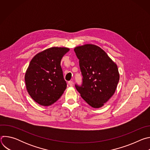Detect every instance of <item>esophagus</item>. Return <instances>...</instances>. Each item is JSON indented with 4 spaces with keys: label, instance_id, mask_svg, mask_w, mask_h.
I'll list each match as a JSON object with an SVG mask.
<instances>
[{
    "label": "esophagus",
    "instance_id": "34e87169",
    "mask_svg": "<svg viewBox=\"0 0 150 150\" xmlns=\"http://www.w3.org/2000/svg\"><path fill=\"white\" fill-rule=\"evenodd\" d=\"M68 84L69 85V86L72 87V86H73V85H74V82H73V81H69V82H68Z\"/></svg>",
    "mask_w": 150,
    "mask_h": 150
}]
</instances>
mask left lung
Segmentation results:
<instances>
[{"mask_svg": "<svg viewBox=\"0 0 150 150\" xmlns=\"http://www.w3.org/2000/svg\"><path fill=\"white\" fill-rule=\"evenodd\" d=\"M74 51L83 76L82 86L75 85L76 88L92 108H101L115 93L120 78L117 66L96 45L85 44Z\"/></svg>", "mask_w": 150, "mask_h": 150, "instance_id": "left-lung-1", "label": "left lung"}]
</instances>
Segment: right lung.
<instances>
[{"label": "right lung", "mask_w": 150, "mask_h": 150, "mask_svg": "<svg viewBox=\"0 0 150 150\" xmlns=\"http://www.w3.org/2000/svg\"><path fill=\"white\" fill-rule=\"evenodd\" d=\"M69 50L67 47H50L38 53L31 60L25 74L26 88L40 105L53 104L66 90L60 62Z\"/></svg>", "instance_id": "obj_1"}]
</instances>
